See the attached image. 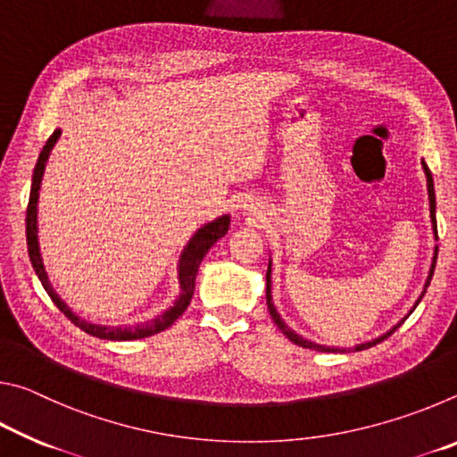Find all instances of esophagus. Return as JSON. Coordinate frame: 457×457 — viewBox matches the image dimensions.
Masks as SVG:
<instances>
[{
    "mask_svg": "<svg viewBox=\"0 0 457 457\" xmlns=\"http://www.w3.org/2000/svg\"><path fill=\"white\" fill-rule=\"evenodd\" d=\"M244 207H245V205H244Z\"/></svg>",
    "mask_w": 457,
    "mask_h": 457,
    "instance_id": "1",
    "label": "esophagus"
}]
</instances>
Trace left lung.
Masks as SVG:
<instances>
[{"mask_svg": "<svg viewBox=\"0 0 457 457\" xmlns=\"http://www.w3.org/2000/svg\"><path fill=\"white\" fill-rule=\"evenodd\" d=\"M421 165H423V171H425V177H428V193H429V213H431V223H433V234H436V237H437V223H436V189H433V177H431V171H429V167L423 163L421 161ZM436 262H437V247H436V253H433V262H431V268H429V276H428V280H425V288H423V292H421V296L417 298V303H415V306L421 303V298H423V294L428 292V286H429V282H431V276H433V270H436ZM266 303H268V311H270V316H272V320L276 322V327L282 330V335L284 337H288L294 345H298V346H303V349H312V351H320V353H345V351H349V349H338V346H322V345H316V343H312V340H306V338H303L300 335H296V332H294L292 328H288V324H286L282 319H280V314L276 312V306L272 304V262H270L268 264V272H266ZM415 306L411 308V312L415 311ZM409 312V314H411ZM407 314V316H409ZM405 316V319H407ZM405 319L401 320L397 327H393L389 332H385L383 337H378V338H375V340H370V343H362V345H357L354 346V351H365V349H369V346H375L377 343H381V340H385L386 337H391L393 332H395L401 324L405 322Z\"/></svg>", "mask_w": 457, "mask_h": 457, "instance_id": "1", "label": "left lung"}]
</instances>
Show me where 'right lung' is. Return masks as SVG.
<instances>
[{
    "label": "right lung",
    "mask_w": 457,
    "mask_h": 457,
    "mask_svg": "<svg viewBox=\"0 0 457 457\" xmlns=\"http://www.w3.org/2000/svg\"><path fill=\"white\" fill-rule=\"evenodd\" d=\"M58 138H60V129L54 130L52 137L48 138V141H46L40 157H37L34 177H32V191H29L28 212H26V237H28L29 262H32V266L36 270L37 278H40L44 290L48 292L52 303L60 308V312H64L68 316V320L74 322L76 327L82 328L84 332H88V335H92V337H96V338L137 340V338L157 335V332L169 328L185 312V308L189 306L193 292H195V276H197L201 260L205 258V253L210 252V247L215 242H218L220 237L228 234L229 215H221V218H218L215 221L205 223V226L197 229V234L189 239V244L185 245V250L181 252V258H179V284H181L179 298H177L175 304L171 308H167L163 314H159L157 319L146 320V322H141V324H129V327H103V324H92L88 320H84V319H80V316H76L71 311V308L66 306V303H62V298L58 296L56 290L52 288V284L48 280V274H46V268L42 264L40 245H37V197H40V185H42L46 161H48L50 153H52L54 145H56Z\"/></svg>",
    "instance_id": "obj_1"
}]
</instances>
